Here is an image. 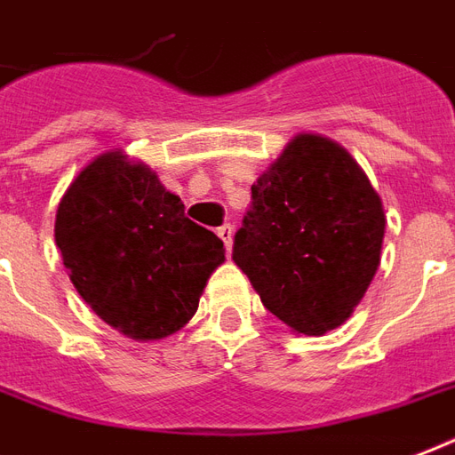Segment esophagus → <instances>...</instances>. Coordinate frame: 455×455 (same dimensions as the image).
I'll use <instances>...</instances> for the list:
<instances>
[{
  "label": "esophagus",
  "instance_id": "obj_1",
  "mask_svg": "<svg viewBox=\"0 0 455 455\" xmlns=\"http://www.w3.org/2000/svg\"><path fill=\"white\" fill-rule=\"evenodd\" d=\"M217 235H220L221 243L227 245V252L231 251V238H234V228H231V224H224V227L217 228Z\"/></svg>",
  "mask_w": 455,
  "mask_h": 455
}]
</instances>
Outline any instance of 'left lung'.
I'll return each mask as SVG.
<instances>
[{
  "label": "left lung",
  "mask_w": 455,
  "mask_h": 455,
  "mask_svg": "<svg viewBox=\"0 0 455 455\" xmlns=\"http://www.w3.org/2000/svg\"><path fill=\"white\" fill-rule=\"evenodd\" d=\"M379 196L355 159L322 135H296L252 186L234 262L267 310L322 336L351 317L379 267Z\"/></svg>",
  "instance_id": "obj_1"
}]
</instances>
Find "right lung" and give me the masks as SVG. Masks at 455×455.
<instances>
[{
  "label": "right lung",
  "mask_w": 455,
  "mask_h": 455,
  "mask_svg": "<svg viewBox=\"0 0 455 455\" xmlns=\"http://www.w3.org/2000/svg\"><path fill=\"white\" fill-rule=\"evenodd\" d=\"M54 238L83 300L138 341L179 331L224 262V243L121 152L100 155L76 176L59 203Z\"/></svg>",
  "instance_id": "add662e5"
}]
</instances>
